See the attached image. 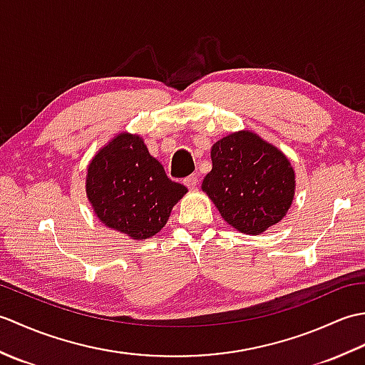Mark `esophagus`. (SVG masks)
Returning <instances> with one entry per match:
<instances>
[{
    "instance_id": "1",
    "label": "esophagus",
    "mask_w": 365,
    "mask_h": 365,
    "mask_svg": "<svg viewBox=\"0 0 365 365\" xmlns=\"http://www.w3.org/2000/svg\"><path fill=\"white\" fill-rule=\"evenodd\" d=\"M183 183L187 185L188 188H196L197 183H199V174H191V175H188V177L183 180Z\"/></svg>"
}]
</instances>
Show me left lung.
I'll use <instances>...</instances> for the list:
<instances>
[{
	"mask_svg": "<svg viewBox=\"0 0 365 365\" xmlns=\"http://www.w3.org/2000/svg\"><path fill=\"white\" fill-rule=\"evenodd\" d=\"M213 168L202 191L224 221L242 234L259 235L289 212L294 170L285 155L252 131H237L212 147Z\"/></svg>",
	"mask_w": 365,
	"mask_h": 365,
	"instance_id": "1",
	"label": "left lung"
}]
</instances>
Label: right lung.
I'll use <instances>...</instances> for the list:
<instances>
[{
	"mask_svg": "<svg viewBox=\"0 0 365 365\" xmlns=\"http://www.w3.org/2000/svg\"><path fill=\"white\" fill-rule=\"evenodd\" d=\"M187 191L170 180L138 135H118L88 168L86 195L97 218L133 240L158 234Z\"/></svg>",
	"mask_w": 365,
	"mask_h": 365,
	"instance_id": "obj_1",
	"label": "right lung"
}]
</instances>
